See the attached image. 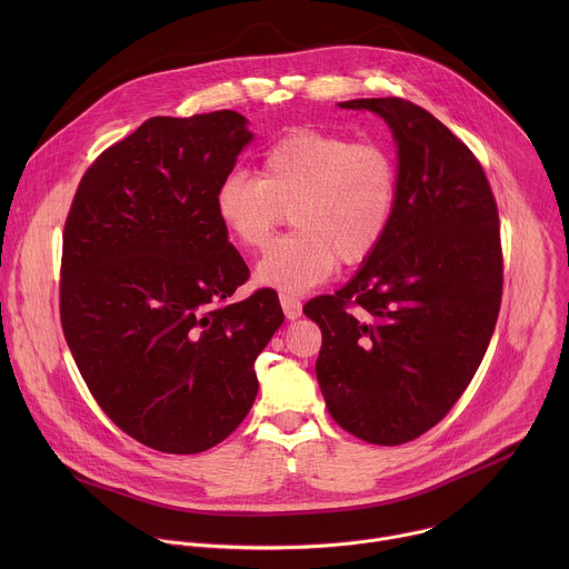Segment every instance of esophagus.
Listing matches in <instances>:
<instances>
[{
	"instance_id": "34e87169",
	"label": "esophagus",
	"mask_w": 569,
	"mask_h": 569,
	"mask_svg": "<svg viewBox=\"0 0 569 569\" xmlns=\"http://www.w3.org/2000/svg\"><path fill=\"white\" fill-rule=\"evenodd\" d=\"M281 308H283V312H286L288 319L301 317V301L295 299V297H290V295H281Z\"/></svg>"
}]
</instances>
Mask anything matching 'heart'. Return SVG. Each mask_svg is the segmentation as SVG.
Listing matches in <instances>:
<instances>
[{
	"mask_svg": "<svg viewBox=\"0 0 569 569\" xmlns=\"http://www.w3.org/2000/svg\"><path fill=\"white\" fill-rule=\"evenodd\" d=\"M396 154L376 141L327 130H295L277 139L259 161V178L233 171L216 189L213 207L224 233L261 252L257 279L283 295H301L327 281L336 266L365 263L382 242L398 204Z\"/></svg>",
	"mask_w": 569,
	"mask_h": 569,
	"instance_id": "heart-1",
	"label": "heart"
}]
</instances>
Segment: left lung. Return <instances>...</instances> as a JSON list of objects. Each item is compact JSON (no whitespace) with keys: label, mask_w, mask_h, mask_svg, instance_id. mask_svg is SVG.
Returning a JSON list of instances; mask_svg holds the SVG:
<instances>
[{"label":"left lung","mask_w":569,"mask_h":569,"mask_svg":"<svg viewBox=\"0 0 569 569\" xmlns=\"http://www.w3.org/2000/svg\"><path fill=\"white\" fill-rule=\"evenodd\" d=\"M340 108L389 123L400 193L362 270L303 312L321 329L315 369L333 421L400 446L452 410L489 349L505 279L498 202L472 150L428 110L398 97Z\"/></svg>","instance_id":"1"}]
</instances>
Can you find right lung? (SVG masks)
Returning a JSON list of instances; mask_svg holds the SVG:
<instances>
[{"label":"right lung","instance_id":"obj_1","mask_svg":"<svg viewBox=\"0 0 569 569\" xmlns=\"http://www.w3.org/2000/svg\"><path fill=\"white\" fill-rule=\"evenodd\" d=\"M246 123L233 110L143 121L92 161L64 220L69 351L101 410L159 452L196 455L240 426L283 321L270 288L229 301L250 270L213 198Z\"/></svg>","mask_w":569,"mask_h":569}]
</instances>
